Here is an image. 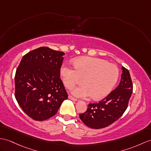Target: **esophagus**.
Listing matches in <instances>:
<instances>
[{
  "label": "esophagus",
  "mask_w": 151,
  "mask_h": 151,
  "mask_svg": "<svg viewBox=\"0 0 151 151\" xmlns=\"http://www.w3.org/2000/svg\"><path fill=\"white\" fill-rule=\"evenodd\" d=\"M68 99H70V100H72V101H78V99L74 98V97H73L72 95H68Z\"/></svg>",
  "instance_id": "34e87169"
}]
</instances>
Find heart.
Masks as SVG:
<instances>
[{"label": "heart", "instance_id": "1", "mask_svg": "<svg viewBox=\"0 0 151 151\" xmlns=\"http://www.w3.org/2000/svg\"><path fill=\"white\" fill-rule=\"evenodd\" d=\"M74 68L64 64L61 75L65 85L71 88L78 84H84L73 88L72 93L79 98L91 96L99 100L108 95L115 86L119 76L117 66L100 58L80 57L73 61Z\"/></svg>", "mask_w": 151, "mask_h": 151}]
</instances>
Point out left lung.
<instances>
[{"label": "left lung", "instance_id": "left-lung-1", "mask_svg": "<svg viewBox=\"0 0 151 151\" xmlns=\"http://www.w3.org/2000/svg\"><path fill=\"white\" fill-rule=\"evenodd\" d=\"M120 82L115 90L98 103L89 104L79 117L83 123L92 129L108 127L118 120L126 111L133 92V83L129 72L122 67Z\"/></svg>", "mask_w": 151, "mask_h": 151}]
</instances>
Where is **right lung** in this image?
Segmentation results:
<instances>
[{
	"label": "right lung",
	"mask_w": 151,
	"mask_h": 151,
	"mask_svg": "<svg viewBox=\"0 0 151 151\" xmlns=\"http://www.w3.org/2000/svg\"><path fill=\"white\" fill-rule=\"evenodd\" d=\"M65 53L42 47L23 56L14 77L15 98L31 119L45 120L56 115L68 99L60 79Z\"/></svg>",
	"instance_id": "obj_1"
}]
</instances>
